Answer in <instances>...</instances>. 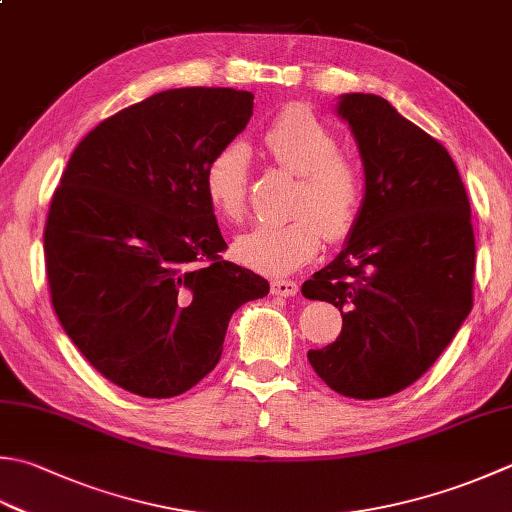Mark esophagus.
<instances>
[{
  "label": "esophagus",
  "mask_w": 512,
  "mask_h": 512,
  "mask_svg": "<svg viewBox=\"0 0 512 512\" xmlns=\"http://www.w3.org/2000/svg\"><path fill=\"white\" fill-rule=\"evenodd\" d=\"M270 293L279 297H293L299 293L297 282H290V279H273L270 282Z\"/></svg>",
  "instance_id": "esophagus-1"
}]
</instances>
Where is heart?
Masks as SVG:
<instances>
[{"mask_svg": "<svg viewBox=\"0 0 512 512\" xmlns=\"http://www.w3.org/2000/svg\"><path fill=\"white\" fill-rule=\"evenodd\" d=\"M264 146L277 166L299 177L293 199L295 217L259 224L235 239L239 262L264 275H288L313 262L324 235L330 242L353 230L364 204L366 179L353 159L337 153V137L304 106L282 110L264 133ZM210 208L224 222L246 213L248 157L244 146L230 144L204 170Z\"/></svg>", "mask_w": 512, "mask_h": 512, "instance_id": "obj_1", "label": "heart"}]
</instances>
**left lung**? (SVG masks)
Instances as JSON below:
<instances>
[{
  "label": "left lung",
  "instance_id": "1",
  "mask_svg": "<svg viewBox=\"0 0 512 512\" xmlns=\"http://www.w3.org/2000/svg\"><path fill=\"white\" fill-rule=\"evenodd\" d=\"M337 113L357 139L366 195L346 248L302 286L344 319L308 362L335 393L379 399L415 384L468 317L475 235L462 177L435 137L377 95L348 93Z\"/></svg>",
  "mask_w": 512,
  "mask_h": 512
}]
</instances>
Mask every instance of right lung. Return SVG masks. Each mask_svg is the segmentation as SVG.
<instances>
[{"instance_id":"obj_1","label":"right lung","mask_w":512,"mask_h":512,"mask_svg":"<svg viewBox=\"0 0 512 512\" xmlns=\"http://www.w3.org/2000/svg\"><path fill=\"white\" fill-rule=\"evenodd\" d=\"M250 115L246 90H164L90 130L50 199V302L90 366L128 393L166 399L202 382L235 310L268 295L264 277L222 257L204 190Z\"/></svg>"}]
</instances>
